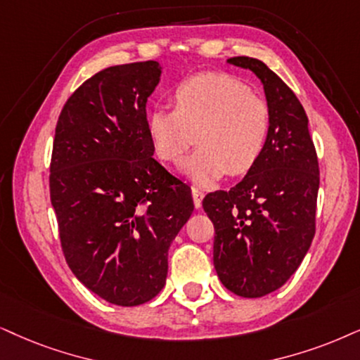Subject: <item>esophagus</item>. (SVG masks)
<instances>
[{"label": "esophagus", "instance_id": "esophagus-1", "mask_svg": "<svg viewBox=\"0 0 360 360\" xmlns=\"http://www.w3.org/2000/svg\"><path fill=\"white\" fill-rule=\"evenodd\" d=\"M191 193H193V199H194V206L195 207H201V204H202V198H204V193L201 189H198V188H193L191 189Z\"/></svg>", "mask_w": 360, "mask_h": 360}]
</instances>
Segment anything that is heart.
I'll return each mask as SVG.
<instances>
[{
  "label": "heart",
  "instance_id": "1",
  "mask_svg": "<svg viewBox=\"0 0 360 360\" xmlns=\"http://www.w3.org/2000/svg\"><path fill=\"white\" fill-rule=\"evenodd\" d=\"M174 109L148 112V136L154 151L179 165L198 141L186 165L195 183L207 184L226 174L244 176L257 165L269 143L272 112L266 99L236 76L201 72L172 89Z\"/></svg>",
  "mask_w": 360,
  "mask_h": 360
}]
</instances>
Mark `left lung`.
Segmentation results:
<instances>
[{
  "instance_id": "obj_1",
  "label": "left lung",
  "mask_w": 360,
  "mask_h": 360,
  "mask_svg": "<svg viewBox=\"0 0 360 360\" xmlns=\"http://www.w3.org/2000/svg\"><path fill=\"white\" fill-rule=\"evenodd\" d=\"M262 81L272 112L269 143L257 165L229 191L209 193L214 267L226 289L261 297L297 271L316 234L319 161L307 115L292 89L256 58L236 56Z\"/></svg>"
}]
</instances>
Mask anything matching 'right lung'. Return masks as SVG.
Instances as JSON below:
<instances>
[{
    "instance_id": "1",
    "label": "right lung",
    "mask_w": 360,
    "mask_h": 360,
    "mask_svg": "<svg viewBox=\"0 0 360 360\" xmlns=\"http://www.w3.org/2000/svg\"><path fill=\"white\" fill-rule=\"evenodd\" d=\"M158 61L86 79L58 117L49 195L65 259L104 301L139 306L161 292L167 251L194 211L191 188L153 158L146 103Z\"/></svg>"
}]
</instances>
